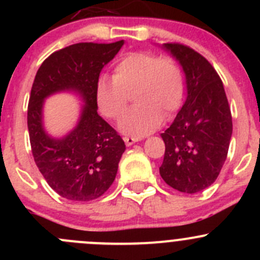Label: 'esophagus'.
Masks as SVG:
<instances>
[{"mask_svg": "<svg viewBox=\"0 0 260 260\" xmlns=\"http://www.w3.org/2000/svg\"><path fill=\"white\" fill-rule=\"evenodd\" d=\"M123 140H124V142H125V145H127L128 147L129 146H132L133 143H136V142H138V138H135V137H124L123 138Z\"/></svg>", "mask_w": 260, "mask_h": 260, "instance_id": "34e87169", "label": "esophagus"}]
</instances>
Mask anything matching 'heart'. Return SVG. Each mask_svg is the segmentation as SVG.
Listing matches in <instances>:
<instances>
[{"mask_svg":"<svg viewBox=\"0 0 260 260\" xmlns=\"http://www.w3.org/2000/svg\"><path fill=\"white\" fill-rule=\"evenodd\" d=\"M131 95L136 106L120 119L119 129L137 137L153 132L164 115L172 117L182 106L185 77L180 64L152 51L129 52L114 65L113 79L96 80V106L109 119L122 117Z\"/></svg>","mask_w":260,"mask_h":260,"instance_id":"b5f03b06","label":"heart"}]
</instances>
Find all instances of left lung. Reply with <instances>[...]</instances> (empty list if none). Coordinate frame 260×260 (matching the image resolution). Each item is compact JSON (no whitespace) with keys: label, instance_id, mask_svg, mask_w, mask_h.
<instances>
[{"label":"left lung","instance_id":"1","mask_svg":"<svg viewBox=\"0 0 260 260\" xmlns=\"http://www.w3.org/2000/svg\"><path fill=\"white\" fill-rule=\"evenodd\" d=\"M164 46L182 67L187 98L161 135L166 148L159 175L175 190L196 193L221 171L233 133L232 112L219 74L203 55L182 44Z\"/></svg>","mask_w":260,"mask_h":260}]
</instances>
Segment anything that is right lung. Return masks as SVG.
I'll return each mask as SVG.
<instances>
[{
    "label": "right lung",
    "mask_w": 260,
    "mask_h": 260,
    "mask_svg": "<svg viewBox=\"0 0 260 260\" xmlns=\"http://www.w3.org/2000/svg\"><path fill=\"white\" fill-rule=\"evenodd\" d=\"M124 41L79 43L52 52L36 73L27 108L31 151L41 175L61 198L91 201L113 183L125 149L117 131L98 114L95 84L102 69ZM62 90L79 92L86 102L78 125L64 139L46 135L42 127L43 99Z\"/></svg>",
    "instance_id": "1"
}]
</instances>
